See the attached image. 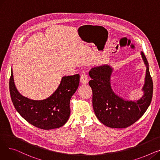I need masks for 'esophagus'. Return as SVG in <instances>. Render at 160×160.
<instances>
[{"label":"esophagus","mask_w":160,"mask_h":160,"mask_svg":"<svg viewBox=\"0 0 160 160\" xmlns=\"http://www.w3.org/2000/svg\"><path fill=\"white\" fill-rule=\"evenodd\" d=\"M80 81L82 84H86L88 82V77L86 74H83L80 77Z\"/></svg>","instance_id":"esophagus-1"}]
</instances>
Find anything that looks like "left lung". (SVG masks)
<instances>
[{
    "instance_id": "obj_1",
    "label": "left lung",
    "mask_w": 160,
    "mask_h": 160,
    "mask_svg": "<svg viewBox=\"0 0 160 160\" xmlns=\"http://www.w3.org/2000/svg\"><path fill=\"white\" fill-rule=\"evenodd\" d=\"M147 66L144 95L137 101L126 100L115 94L111 88L113 69L108 65L96 67L89 72V84L93 91V107L98 119L108 127L124 128L139 120L147 111L153 93V82L147 58L141 52Z\"/></svg>"
}]
</instances>
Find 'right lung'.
<instances>
[{
  "label": "right lung",
  "instance_id": "right-lung-1",
  "mask_svg": "<svg viewBox=\"0 0 160 160\" xmlns=\"http://www.w3.org/2000/svg\"><path fill=\"white\" fill-rule=\"evenodd\" d=\"M79 82L78 74L63 77L51 96L45 100H34L19 93L12 70L9 83L10 96L16 110L27 122L41 129H54L62 127L69 119L70 100L77 90Z\"/></svg>",
  "mask_w": 160,
  "mask_h": 160
}]
</instances>
